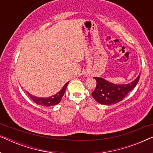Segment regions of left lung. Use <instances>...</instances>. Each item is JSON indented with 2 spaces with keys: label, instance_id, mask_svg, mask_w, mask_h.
I'll return each mask as SVG.
<instances>
[{
  "label": "left lung",
  "instance_id": "obj_1",
  "mask_svg": "<svg viewBox=\"0 0 153 153\" xmlns=\"http://www.w3.org/2000/svg\"><path fill=\"white\" fill-rule=\"evenodd\" d=\"M140 74L134 81L128 84L116 85L106 81L100 77H94L97 81L95 89L92 95L98 103L110 105L122 101L127 94L137 85Z\"/></svg>",
  "mask_w": 153,
  "mask_h": 153
}]
</instances>
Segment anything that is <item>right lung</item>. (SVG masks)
<instances>
[{
    "instance_id": "1",
    "label": "right lung",
    "mask_w": 153,
    "mask_h": 153,
    "mask_svg": "<svg viewBox=\"0 0 153 153\" xmlns=\"http://www.w3.org/2000/svg\"><path fill=\"white\" fill-rule=\"evenodd\" d=\"M68 82H67L63 88L61 89L59 93H58L56 95L51 96V97H47V98H41V97H35V96H33L31 95V94L28 93L29 97L31 98V100H33L35 103H36L37 104H39V105H42L45 106H54L56 104H58L61 100L62 96H63L65 91L67 88V86L68 85Z\"/></svg>"
}]
</instances>
